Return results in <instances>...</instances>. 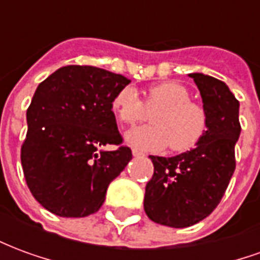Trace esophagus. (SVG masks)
Here are the masks:
<instances>
[{"mask_svg":"<svg viewBox=\"0 0 260 260\" xmlns=\"http://www.w3.org/2000/svg\"><path fill=\"white\" fill-rule=\"evenodd\" d=\"M132 154H134V157H143L145 156V153L141 152V150H136V149L132 150Z\"/></svg>","mask_w":260,"mask_h":260,"instance_id":"obj_1","label":"esophagus"}]
</instances>
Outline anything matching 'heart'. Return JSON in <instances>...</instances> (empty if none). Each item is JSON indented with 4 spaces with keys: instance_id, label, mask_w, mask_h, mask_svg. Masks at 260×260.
Instances as JSON below:
<instances>
[{
    "instance_id": "obj_1",
    "label": "heart",
    "mask_w": 260,
    "mask_h": 260,
    "mask_svg": "<svg viewBox=\"0 0 260 260\" xmlns=\"http://www.w3.org/2000/svg\"><path fill=\"white\" fill-rule=\"evenodd\" d=\"M142 103L138 91L126 86L114 96L111 102L115 118L122 124H135L145 115V106L154 112L152 124L136 126L125 134L126 145L136 150H164L171 145L175 152H186L195 147L205 135L207 117L205 110L191 102L185 86L175 82H164L150 86Z\"/></svg>"
}]
</instances>
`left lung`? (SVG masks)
<instances>
[{
	"mask_svg": "<svg viewBox=\"0 0 260 260\" xmlns=\"http://www.w3.org/2000/svg\"><path fill=\"white\" fill-rule=\"evenodd\" d=\"M188 76L201 91L206 132L191 150L173 157L150 156L154 173L143 201L147 217L174 229L199 223L220 203L234 174L241 134L240 102L229 86L199 72Z\"/></svg>",
	"mask_w": 260,
	"mask_h": 260,
	"instance_id": "left-lung-1",
	"label": "left lung"
}]
</instances>
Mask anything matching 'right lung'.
I'll use <instances>...</instances> for the list:
<instances>
[{
    "instance_id": "add662e5",
    "label": "right lung",
    "mask_w": 260,
    "mask_h": 260,
    "mask_svg": "<svg viewBox=\"0 0 260 260\" xmlns=\"http://www.w3.org/2000/svg\"><path fill=\"white\" fill-rule=\"evenodd\" d=\"M131 80L106 69L68 65L37 86L20 152L26 184L40 205L61 217H86L106 199L110 182L132 158L119 145L114 96Z\"/></svg>"
}]
</instances>
